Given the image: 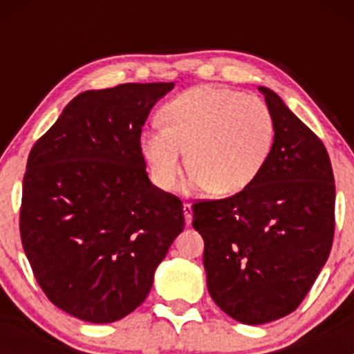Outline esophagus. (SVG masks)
I'll return each mask as SVG.
<instances>
[{
  "label": "esophagus",
  "instance_id": "1",
  "mask_svg": "<svg viewBox=\"0 0 354 354\" xmlns=\"http://www.w3.org/2000/svg\"><path fill=\"white\" fill-rule=\"evenodd\" d=\"M183 212H185V223H192V205L190 203H183Z\"/></svg>",
  "mask_w": 354,
  "mask_h": 354
}]
</instances>
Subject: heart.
<instances>
[{"mask_svg":"<svg viewBox=\"0 0 354 354\" xmlns=\"http://www.w3.org/2000/svg\"><path fill=\"white\" fill-rule=\"evenodd\" d=\"M142 138L152 180L162 190L176 181L188 151V188L234 195L266 167L276 138L272 113L262 99L216 85H198L164 109Z\"/></svg>","mask_w":354,"mask_h":354,"instance_id":"1","label":"heart"}]
</instances>
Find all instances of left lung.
<instances>
[{"mask_svg":"<svg viewBox=\"0 0 354 354\" xmlns=\"http://www.w3.org/2000/svg\"><path fill=\"white\" fill-rule=\"evenodd\" d=\"M276 124L260 176L240 194L192 205L207 289L231 319L272 322L308 295L334 240L335 185L322 140L267 87Z\"/></svg>","mask_w":354,"mask_h":354,"instance_id":"1","label":"left lung"}]
</instances>
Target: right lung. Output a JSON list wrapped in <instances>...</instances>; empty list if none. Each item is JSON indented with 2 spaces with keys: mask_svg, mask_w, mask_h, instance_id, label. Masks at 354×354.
I'll use <instances>...</instances> for the list:
<instances>
[{
  "mask_svg": "<svg viewBox=\"0 0 354 354\" xmlns=\"http://www.w3.org/2000/svg\"><path fill=\"white\" fill-rule=\"evenodd\" d=\"M173 87L82 92L28 154L25 255L49 301L85 322H116L140 306L185 227L183 203L151 183L140 147L149 113Z\"/></svg>",
  "mask_w": 354,
  "mask_h": 354,
  "instance_id": "obj_1",
  "label": "right lung"
}]
</instances>
